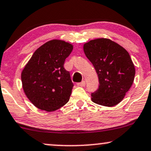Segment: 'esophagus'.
<instances>
[{"label":"esophagus","mask_w":151,"mask_h":151,"mask_svg":"<svg viewBox=\"0 0 151 151\" xmlns=\"http://www.w3.org/2000/svg\"><path fill=\"white\" fill-rule=\"evenodd\" d=\"M85 85H86V82H85V81H82L80 83H77V86H85Z\"/></svg>","instance_id":"1"}]
</instances>
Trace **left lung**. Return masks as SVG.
<instances>
[{
    "mask_svg": "<svg viewBox=\"0 0 151 151\" xmlns=\"http://www.w3.org/2000/svg\"><path fill=\"white\" fill-rule=\"evenodd\" d=\"M83 51L99 77V86L91 93L92 101L103 106L117 105L129 90L135 76V68L129 52L105 38L84 43Z\"/></svg>",
    "mask_w": 151,
    "mask_h": 151,
    "instance_id": "obj_1",
    "label": "left lung"
}]
</instances>
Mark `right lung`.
Listing matches in <instances>:
<instances>
[{
	"label": "right lung",
	"mask_w": 151,
	"mask_h": 151,
	"mask_svg": "<svg viewBox=\"0 0 151 151\" xmlns=\"http://www.w3.org/2000/svg\"><path fill=\"white\" fill-rule=\"evenodd\" d=\"M72 50L70 43L51 40L40 46L24 68L23 90L37 108L55 111L69 101L74 85L64 63Z\"/></svg>",
	"instance_id": "add662e5"
}]
</instances>
